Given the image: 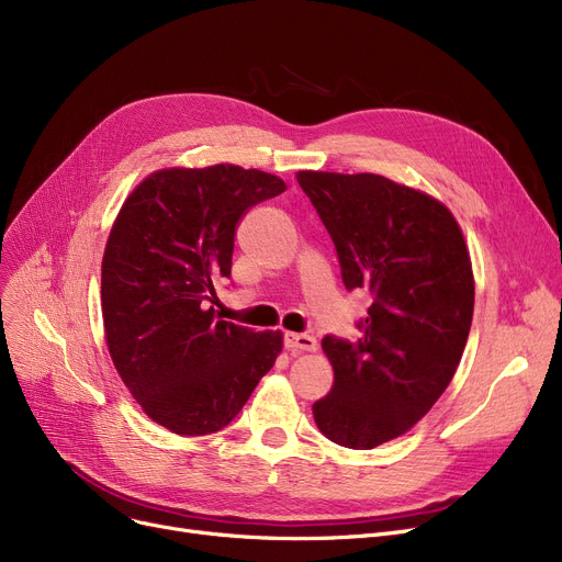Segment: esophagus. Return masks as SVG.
Returning <instances> with one entry per match:
<instances>
[{
  "label": "esophagus",
  "mask_w": 562,
  "mask_h": 562,
  "mask_svg": "<svg viewBox=\"0 0 562 562\" xmlns=\"http://www.w3.org/2000/svg\"><path fill=\"white\" fill-rule=\"evenodd\" d=\"M284 346L293 352H314L316 350V339L312 335H299V333H286L284 335Z\"/></svg>",
  "instance_id": "34e87169"
}]
</instances>
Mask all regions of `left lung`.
I'll return each mask as SVG.
<instances>
[{"instance_id": "obj_1", "label": "left lung", "mask_w": 562, "mask_h": 562, "mask_svg": "<svg viewBox=\"0 0 562 562\" xmlns=\"http://www.w3.org/2000/svg\"><path fill=\"white\" fill-rule=\"evenodd\" d=\"M337 248L346 289L371 293L358 341L326 337L335 385L312 405L346 449L405 435L456 375L474 316V271L445 202L373 172L299 170Z\"/></svg>"}]
</instances>
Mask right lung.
<instances>
[{
    "label": "right lung",
    "instance_id": "obj_1",
    "mask_svg": "<svg viewBox=\"0 0 562 562\" xmlns=\"http://www.w3.org/2000/svg\"><path fill=\"white\" fill-rule=\"evenodd\" d=\"M286 191L234 164L161 168L127 195L102 257V318L117 375L155 424L210 435L239 415L282 352V333L214 318L236 225Z\"/></svg>",
    "mask_w": 562,
    "mask_h": 562
}]
</instances>
